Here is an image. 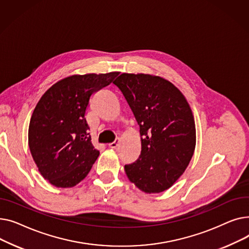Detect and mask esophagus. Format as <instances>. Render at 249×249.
<instances>
[{
    "label": "esophagus",
    "instance_id": "1",
    "mask_svg": "<svg viewBox=\"0 0 249 249\" xmlns=\"http://www.w3.org/2000/svg\"><path fill=\"white\" fill-rule=\"evenodd\" d=\"M119 143H120V139H119V138H117L114 142L109 143L108 146H109V147H111V148H116L118 145H119Z\"/></svg>",
    "mask_w": 249,
    "mask_h": 249
}]
</instances>
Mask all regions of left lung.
I'll return each mask as SVG.
<instances>
[{
    "label": "left lung",
    "mask_w": 249,
    "mask_h": 249,
    "mask_svg": "<svg viewBox=\"0 0 249 249\" xmlns=\"http://www.w3.org/2000/svg\"><path fill=\"white\" fill-rule=\"evenodd\" d=\"M140 127L139 159L125 165L129 180L146 194L171 188L188 167L196 147L190 105L166 78L123 72L114 81Z\"/></svg>",
    "instance_id": "left-lung-1"
}]
</instances>
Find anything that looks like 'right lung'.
<instances>
[{"label":"right lung","instance_id":"right-lung-1","mask_svg":"<svg viewBox=\"0 0 249 249\" xmlns=\"http://www.w3.org/2000/svg\"><path fill=\"white\" fill-rule=\"evenodd\" d=\"M119 74H72L52 85L38 101L28 144L40 175L56 188H72L89 173L100 151L91 143L85 114L89 97Z\"/></svg>","mask_w":249,"mask_h":249}]
</instances>
